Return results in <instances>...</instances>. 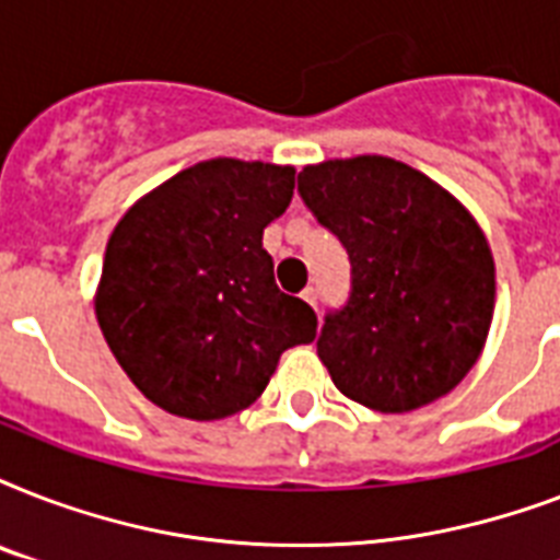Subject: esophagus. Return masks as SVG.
<instances>
[{
    "label": "esophagus",
    "instance_id": "1",
    "mask_svg": "<svg viewBox=\"0 0 560 560\" xmlns=\"http://www.w3.org/2000/svg\"><path fill=\"white\" fill-rule=\"evenodd\" d=\"M302 299H305L311 307H316V299H319V293H316V288H305L302 290Z\"/></svg>",
    "mask_w": 560,
    "mask_h": 560
}]
</instances>
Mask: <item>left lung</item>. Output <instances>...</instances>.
Instances as JSON below:
<instances>
[{"mask_svg":"<svg viewBox=\"0 0 560 560\" xmlns=\"http://www.w3.org/2000/svg\"><path fill=\"white\" fill-rule=\"evenodd\" d=\"M299 194L340 237L351 293L316 354L346 398L409 412L474 369L494 316V258L470 211L389 156L307 165Z\"/></svg>","mask_w":560,"mask_h":560,"instance_id":"left-lung-1","label":"left lung"}]
</instances>
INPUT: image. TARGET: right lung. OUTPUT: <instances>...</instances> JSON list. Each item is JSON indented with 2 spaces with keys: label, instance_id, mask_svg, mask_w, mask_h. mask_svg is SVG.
I'll list each match as a JSON object with an SVG mask.
<instances>
[{
  "label": "right lung",
  "instance_id": "add662e5",
  "mask_svg": "<svg viewBox=\"0 0 560 560\" xmlns=\"http://www.w3.org/2000/svg\"><path fill=\"white\" fill-rule=\"evenodd\" d=\"M293 177L270 162H197L113 229L95 293L101 334L136 389L171 416H235L284 351L314 342V307L281 293L261 246Z\"/></svg>",
  "mask_w": 560,
  "mask_h": 560
}]
</instances>
